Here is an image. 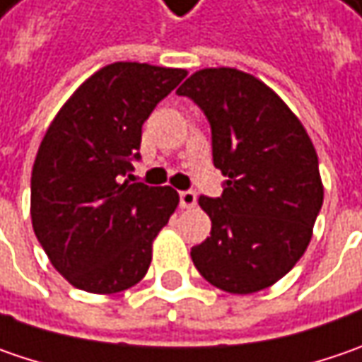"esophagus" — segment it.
<instances>
[{
  "instance_id": "obj_1",
  "label": "esophagus",
  "mask_w": 362,
  "mask_h": 362,
  "mask_svg": "<svg viewBox=\"0 0 362 362\" xmlns=\"http://www.w3.org/2000/svg\"><path fill=\"white\" fill-rule=\"evenodd\" d=\"M178 197H180L182 209H192L197 204V192H192V190H182L178 192Z\"/></svg>"
}]
</instances>
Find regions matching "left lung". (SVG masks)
<instances>
[{
  "instance_id": "obj_1",
  "label": "left lung",
  "mask_w": 362,
  "mask_h": 362,
  "mask_svg": "<svg viewBox=\"0 0 362 362\" xmlns=\"http://www.w3.org/2000/svg\"><path fill=\"white\" fill-rule=\"evenodd\" d=\"M176 93L209 119L212 164L227 178L221 197L198 198L212 227L190 257L218 290H265L312 239L324 200L316 150L288 105L247 72L204 69Z\"/></svg>"
}]
</instances>
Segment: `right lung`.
<instances>
[{
    "instance_id": "add662e5",
    "label": "right lung",
    "mask_w": 362,
    "mask_h": 362,
    "mask_svg": "<svg viewBox=\"0 0 362 362\" xmlns=\"http://www.w3.org/2000/svg\"><path fill=\"white\" fill-rule=\"evenodd\" d=\"M186 76L182 69L115 62L85 81L40 144L32 227L74 288L117 293L148 274L151 241L178 206L170 186L132 182L141 125Z\"/></svg>"
}]
</instances>
